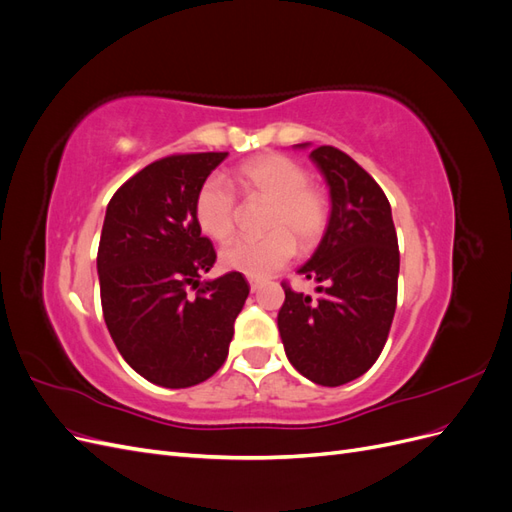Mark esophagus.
Returning <instances> with one entry per match:
<instances>
[{"instance_id":"obj_1","label":"esophagus","mask_w":512,"mask_h":512,"mask_svg":"<svg viewBox=\"0 0 512 512\" xmlns=\"http://www.w3.org/2000/svg\"><path fill=\"white\" fill-rule=\"evenodd\" d=\"M260 286H262V280H256V277H250V288H252V292H256Z\"/></svg>"}]
</instances>
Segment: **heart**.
I'll use <instances>...</instances> for the list:
<instances>
[{
	"mask_svg": "<svg viewBox=\"0 0 512 512\" xmlns=\"http://www.w3.org/2000/svg\"><path fill=\"white\" fill-rule=\"evenodd\" d=\"M235 183L250 200L267 203L262 215L265 237L237 239L220 252L226 271L247 277H265L282 269L301 247H314L327 230L329 203L314 185L303 164L282 153H265L243 162ZM237 196L222 177H209L194 198V218L198 228L215 241H226L235 232Z\"/></svg>",
	"mask_w": 512,
	"mask_h": 512,
	"instance_id": "heart-1",
	"label": "heart"
}]
</instances>
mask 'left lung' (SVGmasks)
I'll return each instance as SVG.
<instances>
[{
	"label": "left lung",
	"mask_w": 512,
	"mask_h": 512,
	"mask_svg": "<svg viewBox=\"0 0 512 512\" xmlns=\"http://www.w3.org/2000/svg\"><path fill=\"white\" fill-rule=\"evenodd\" d=\"M309 158L331 196L327 230L299 269L318 284V297L282 284L286 301L277 327L301 376L339 386L363 376L386 344L397 305L399 247L389 200L367 170L329 145L312 149Z\"/></svg>",
	"instance_id": "obj_1"
}]
</instances>
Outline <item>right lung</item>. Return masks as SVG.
<instances>
[{"mask_svg":"<svg viewBox=\"0 0 512 512\" xmlns=\"http://www.w3.org/2000/svg\"><path fill=\"white\" fill-rule=\"evenodd\" d=\"M226 151L179 153L145 166L106 207L100 299L119 354L145 380L185 389L211 378L250 294L241 273L200 282L215 262L194 198Z\"/></svg>","mask_w":512,"mask_h":512,"instance_id":"1","label":"right lung"}]
</instances>
